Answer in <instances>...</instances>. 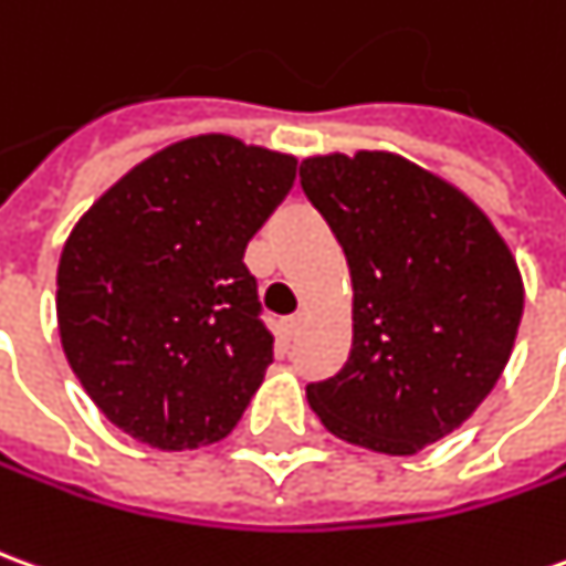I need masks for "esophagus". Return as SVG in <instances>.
<instances>
[{"label": "esophagus", "instance_id": "1", "mask_svg": "<svg viewBox=\"0 0 566 566\" xmlns=\"http://www.w3.org/2000/svg\"><path fill=\"white\" fill-rule=\"evenodd\" d=\"M303 322H306V315H303V312H296V315H291V318H287V334L294 337L296 331L303 327Z\"/></svg>", "mask_w": 566, "mask_h": 566}]
</instances>
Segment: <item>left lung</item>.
Returning <instances> with one entry per match:
<instances>
[{
	"instance_id": "obj_1",
	"label": "left lung",
	"mask_w": 566,
	"mask_h": 566,
	"mask_svg": "<svg viewBox=\"0 0 566 566\" xmlns=\"http://www.w3.org/2000/svg\"><path fill=\"white\" fill-rule=\"evenodd\" d=\"M300 184L352 275V355L306 386L310 407L349 444L410 457L460 429L503 377L521 270L475 201L398 153L310 156Z\"/></svg>"
}]
</instances>
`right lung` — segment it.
Returning a JSON list of instances; mask_svg holds the SVG:
<instances>
[{
    "label": "right lung",
    "instance_id": "obj_1",
    "mask_svg": "<svg viewBox=\"0 0 566 566\" xmlns=\"http://www.w3.org/2000/svg\"><path fill=\"white\" fill-rule=\"evenodd\" d=\"M296 159L229 134L153 153L63 244L57 331L106 420L159 450L227 438L272 365L244 248Z\"/></svg>",
    "mask_w": 566,
    "mask_h": 566
}]
</instances>
